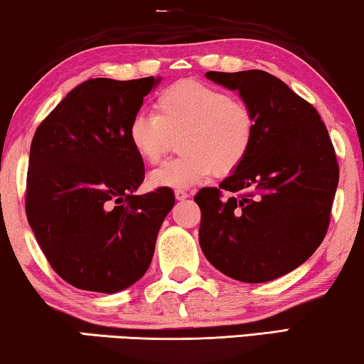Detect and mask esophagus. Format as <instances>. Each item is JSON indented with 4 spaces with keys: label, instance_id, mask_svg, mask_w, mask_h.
Wrapping results in <instances>:
<instances>
[{
    "label": "esophagus",
    "instance_id": "obj_1",
    "mask_svg": "<svg viewBox=\"0 0 364 364\" xmlns=\"http://www.w3.org/2000/svg\"><path fill=\"white\" fill-rule=\"evenodd\" d=\"M188 197H191V193H188V192L181 191V188H178V191H176V198L177 200H186Z\"/></svg>",
    "mask_w": 364,
    "mask_h": 364
}]
</instances>
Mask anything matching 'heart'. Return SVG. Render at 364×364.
I'll return each mask as SVG.
<instances>
[{
    "label": "heart",
    "instance_id": "1",
    "mask_svg": "<svg viewBox=\"0 0 364 364\" xmlns=\"http://www.w3.org/2000/svg\"><path fill=\"white\" fill-rule=\"evenodd\" d=\"M256 134L252 109L218 87L181 80L154 100V114L138 113L129 121L128 141L147 164H157L178 136L182 152L152 171V187L187 188L215 172L220 177L238 171Z\"/></svg>",
    "mask_w": 364,
    "mask_h": 364
}]
</instances>
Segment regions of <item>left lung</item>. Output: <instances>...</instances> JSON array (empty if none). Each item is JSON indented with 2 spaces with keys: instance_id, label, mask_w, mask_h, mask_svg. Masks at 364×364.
Wrapping results in <instances>:
<instances>
[{
  "instance_id": "8db88e82",
  "label": "left lung",
  "mask_w": 364,
  "mask_h": 364,
  "mask_svg": "<svg viewBox=\"0 0 364 364\" xmlns=\"http://www.w3.org/2000/svg\"><path fill=\"white\" fill-rule=\"evenodd\" d=\"M207 77L240 92L256 134L238 171L195 195L200 247L236 281H272L322 245L340 176L335 147L317 109L281 78L262 70Z\"/></svg>"
}]
</instances>
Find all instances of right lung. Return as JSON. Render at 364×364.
<instances>
[{
    "mask_svg": "<svg viewBox=\"0 0 364 364\" xmlns=\"http://www.w3.org/2000/svg\"><path fill=\"white\" fill-rule=\"evenodd\" d=\"M159 78H90L47 114L31 143L26 215L42 252L70 286L113 294L144 276L171 188L136 195L143 159L131 118Z\"/></svg>",
    "mask_w": 364,
    "mask_h": 364,
    "instance_id": "1",
    "label": "right lung"
}]
</instances>
